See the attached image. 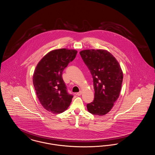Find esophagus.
Segmentation results:
<instances>
[{"label": "esophagus", "instance_id": "obj_1", "mask_svg": "<svg viewBox=\"0 0 155 155\" xmlns=\"http://www.w3.org/2000/svg\"><path fill=\"white\" fill-rule=\"evenodd\" d=\"M82 91H80L79 92H77V93L76 94V95H78V96H80L81 94H82Z\"/></svg>", "mask_w": 155, "mask_h": 155}]
</instances>
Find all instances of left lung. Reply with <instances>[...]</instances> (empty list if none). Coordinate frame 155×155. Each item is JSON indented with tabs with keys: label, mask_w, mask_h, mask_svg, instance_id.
<instances>
[{
	"label": "left lung",
	"mask_w": 155,
	"mask_h": 155,
	"mask_svg": "<svg viewBox=\"0 0 155 155\" xmlns=\"http://www.w3.org/2000/svg\"><path fill=\"white\" fill-rule=\"evenodd\" d=\"M81 58L92 76L95 97L87 105L92 114L103 116L110 111L120 95L123 74L117 60L110 52L84 50Z\"/></svg>",
	"instance_id": "1"
}]
</instances>
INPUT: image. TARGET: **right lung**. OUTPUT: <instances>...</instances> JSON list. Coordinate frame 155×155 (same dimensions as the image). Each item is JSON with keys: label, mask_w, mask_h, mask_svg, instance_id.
Listing matches in <instances>:
<instances>
[{"label": "right lung", "mask_w": 155, "mask_h": 155, "mask_svg": "<svg viewBox=\"0 0 155 155\" xmlns=\"http://www.w3.org/2000/svg\"><path fill=\"white\" fill-rule=\"evenodd\" d=\"M77 53L74 49L52 51L40 60L35 69L33 84L37 97L45 109L53 114L64 112L71 102L73 95L67 92L62 73Z\"/></svg>", "instance_id": "right-lung-1"}]
</instances>
